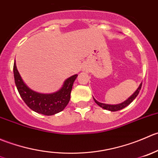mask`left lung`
I'll return each instance as SVG.
<instances>
[{
	"label": "left lung",
	"mask_w": 158,
	"mask_h": 158,
	"mask_svg": "<svg viewBox=\"0 0 158 158\" xmlns=\"http://www.w3.org/2000/svg\"><path fill=\"white\" fill-rule=\"evenodd\" d=\"M141 86H142V83L140 84V85H139L138 88L136 90V91L133 94L130 98H127L125 101H124V102L121 103V104H103V103L98 102V101H96L94 98V100L95 103H96L98 105H99L101 107H102V108L106 109V110H110V111H117V110H121V109H123V108H124L125 107H127V105H129V104H130L131 103L132 101L135 99L136 97L138 95L139 92H140V88H141Z\"/></svg>",
	"instance_id": "left-lung-1"
}]
</instances>
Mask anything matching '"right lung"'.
<instances>
[{"label":"right lung","mask_w":158,"mask_h":158,"mask_svg":"<svg viewBox=\"0 0 158 158\" xmlns=\"http://www.w3.org/2000/svg\"><path fill=\"white\" fill-rule=\"evenodd\" d=\"M14 76L17 89L27 105L37 113L50 116L62 111L68 105L73 84L77 74L67 79L61 88L52 94L37 93L30 89L21 78L15 62L14 64Z\"/></svg>","instance_id":"add662e5"}]
</instances>
